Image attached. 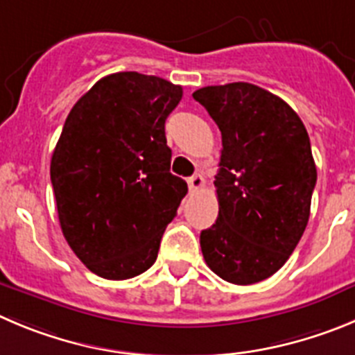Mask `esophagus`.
Here are the masks:
<instances>
[{"mask_svg": "<svg viewBox=\"0 0 355 355\" xmlns=\"http://www.w3.org/2000/svg\"><path fill=\"white\" fill-rule=\"evenodd\" d=\"M187 184H189V189H191V191H198V189H201L205 185L203 175H200V173L193 175V177L187 180Z\"/></svg>", "mask_w": 355, "mask_h": 355, "instance_id": "esophagus-1", "label": "esophagus"}]
</instances>
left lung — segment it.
<instances>
[{
    "label": "left lung",
    "mask_w": 355,
    "mask_h": 355,
    "mask_svg": "<svg viewBox=\"0 0 355 355\" xmlns=\"http://www.w3.org/2000/svg\"><path fill=\"white\" fill-rule=\"evenodd\" d=\"M193 98L223 135L218 217L201 231V252L226 282H261L286 264L310 217L317 168L306 128L284 99L247 82Z\"/></svg>",
    "instance_id": "8db88e82"
}]
</instances>
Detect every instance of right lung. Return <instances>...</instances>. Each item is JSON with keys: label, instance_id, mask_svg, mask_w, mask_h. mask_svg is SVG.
I'll return each mask as SVG.
<instances>
[{"label": "right lung", "instance_id": "right-lung-1", "mask_svg": "<svg viewBox=\"0 0 355 355\" xmlns=\"http://www.w3.org/2000/svg\"><path fill=\"white\" fill-rule=\"evenodd\" d=\"M182 87L154 75L112 73L71 108L51 161L59 224L98 277L147 271L187 184L170 173L164 122Z\"/></svg>", "mask_w": 355, "mask_h": 355}]
</instances>
